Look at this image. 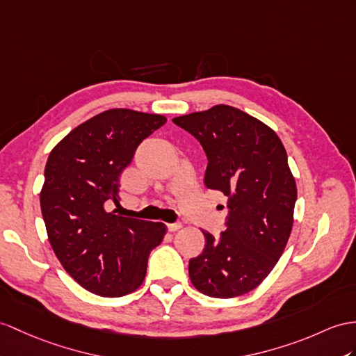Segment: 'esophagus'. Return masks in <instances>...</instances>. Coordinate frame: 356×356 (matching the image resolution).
I'll list each match as a JSON object with an SVG mask.
<instances>
[{"instance_id": "1", "label": "esophagus", "mask_w": 356, "mask_h": 356, "mask_svg": "<svg viewBox=\"0 0 356 356\" xmlns=\"http://www.w3.org/2000/svg\"><path fill=\"white\" fill-rule=\"evenodd\" d=\"M181 227H183V225H181V222H175V223H168V229H169L170 232H173V231L179 229Z\"/></svg>"}]
</instances>
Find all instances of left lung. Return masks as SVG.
Listing matches in <instances>:
<instances>
[{
    "label": "left lung",
    "mask_w": 356,
    "mask_h": 356,
    "mask_svg": "<svg viewBox=\"0 0 356 356\" xmlns=\"http://www.w3.org/2000/svg\"><path fill=\"white\" fill-rule=\"evenodd\" d=\"M201 143L208 166L204 184L228 197L225 231H202V254L188 261L195 287L211 298L241 296L263 282L287 245L296 183L280 137L229 106L173 119Z\"/></svg>",
    "instance_id": "8db88e82"
}]
</instances>
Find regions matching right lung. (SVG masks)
Instances as JSON below:
<instances>
[{
	"label": "right lung",
	"mask_w": 356,
	"mask_h": 356,
	"mask_svg": "<svg viewBox=\"0 0 356 356\" xmlns=\"http://www.w3.org/2000/svg\"><path fill=\"white\" fill-rule=\"evenodd\" d=\"M164 124L161 115L107 110L74 128L48 157L40 208L49 243L65 270L98 296L140 287L151 250L166 234L161 222L106 210L119 204V177L137 146Z\"/></svg>",
	"instance_id": "right-lung-1"
}]
</instances>
